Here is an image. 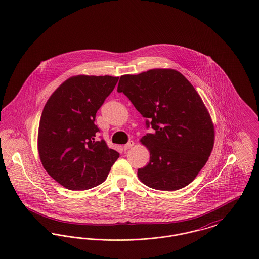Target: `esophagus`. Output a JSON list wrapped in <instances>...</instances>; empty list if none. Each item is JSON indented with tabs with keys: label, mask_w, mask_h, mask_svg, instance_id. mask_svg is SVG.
I'll return each mask as SVG.
<instances>
[{
	"label": "esophagus",
	"mask_w": 259,
	"mask_h": 259,
	"mask_svg": "<svg viewBox=\"0 0 259 259\" xmlns=\"http://www.w3.org/2000/svg\"><path fill=\"white\" fill-rule=\"evenodd\" d=\"M133 146H134V142L133 141H129L126 145H124L123 148L125 150H127V149H130Z\"/></svg>",
	"instance_id": "esophagus-1"
}]
</instances>
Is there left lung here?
<instances>
[{
  "label": "left lung",
  "instance_id": "1",
  "mask_svg": "<svg viewBox=\"0 0 259 259\" xmlns=\"http://www.w3.org/2000/svg\"><path fill=\"white\" fill-rule=\"evenodd\" d=\"M123 92L146 117L153 133L140 142L149 150L148 165L138 177L148 187L174 191L189 185L209 159L214 128L193 85L172 69H152L120 76Z\"/></svg>",
  "mask_w": 259,
  "mask_h": 259
}]
</instances>
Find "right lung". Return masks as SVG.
I'll list each match as a JSON object with an SVG mask.
<instances>
[{
  "mask_svg": "<svg viewBox=\"0 0 259 259\" xmlns=\"http://www.w3.org/2000/svg\"><path fill=\"white\" fill-rule=\"evenodd\" d=\"M118 81L111 75H75L48 100L40 116L37 149L50 177L70 190H85L105 182L119 153L102 139L96 112Z\"/></svg>",
  "mask_w": 259,
  "mask_h": 259,
  "instance_id": "add662e5",
  "label": "right lung"
}]
</instances>
